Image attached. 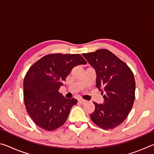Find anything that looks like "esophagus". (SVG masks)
Wrapping results in <instances>:
<instances>
[{"mask_svg": "<svg viewBox=\"0 0 154 154\" xmlns=\"http://www.w3.org/2000/svg\"><path fill=\"white\" fill-rule=\"evenodd\" d=\"M78 102H79L81 105H83V104H85V103H86V100H83V99H82V98H79V100H78Z\"/></svg>", "mask_w": 154, "mask_h": 154, "instance_id": "34e87169", "label": "esophagus"}]
</instances>
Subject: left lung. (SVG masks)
Returning a JSON list of instances; mask_svg holds the SVG:
<instances>
[{
    "instance_id": "left-lung-1",
    "label": "left lung",
    "mask_w": 154,
    "mask_h": 154,
    "mask_svg": "<svg viewBox=\"0 0 154 154\" xmlns=\"http://www.w3.org/2000/svg\"><path fill=\"white\" fill-rule=\"evenodd\" d=\"M82 55L95 69L96 87L105 92L103 104L93 102L95 109L90 114V118L101 128L113 129L126 119L133 106V72L124 62L108 49H101Z\"/></svg>"
}]
</instances>
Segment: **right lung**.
<instances>
[{
	"label": "right lung",
	"instance_id": "add662e5",
	"mask_svg": "<svg viewBox=\"0 0 154 154\" xmlns=\"http://www.w3.org/2000/svg\"><path fill=\"white\" fill-rule=\"evenodd\" d=\"M86 63L80 54H52L30 66L24 79V99L36 125L51 131L65 123L77 100L65 98L58 90L75 66Z\"/></svg>",
	"mask_w": 154,
	"mask_h": 154
}]
</instances>
